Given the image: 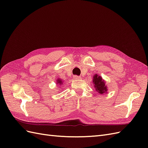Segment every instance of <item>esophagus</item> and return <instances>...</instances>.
Returning <instances> with one entry per match:
<instances>
[{
  "label": "esophagus",
  "mask_w": 148,
  "mask_h": 148,
  "mask_svg": "<svg viewBox=\"0 0 148 148\" xmlns=\"http://www.w3.org/2000/svg\"><path fill=\"white\" fill-rule=\"evenodd\" d=\"M74 78L75 79H81V77H79V76H74Z\"/></svg>",
  "instance_id": "1"
}]
</instances>
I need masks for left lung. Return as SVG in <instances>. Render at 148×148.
Returning <instances> with one entry per match:
<instances>
[{
	"label": "left lung",
	"mask_w": 148,
	"mask_h": 148,
	"mask_svg": "<svg viewBox=\"0 0 148 148\" xmlns=\"http://www.w3.org/2000/svg\"><path fill=\"white\" fill-rule=\"evenodd\" d=\"M93 83L95 84L96 90L100 94H104L107 91V87L105 84L104 80L102 79L100 76L95 75L93 77Z\"/></svg>",
	"instance_id": "obj_1"
}]
</instances>
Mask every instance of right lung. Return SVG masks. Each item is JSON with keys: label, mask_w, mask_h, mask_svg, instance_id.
Returning a JSON list of instances; mask_svg holds the SVG:
<instances>
[{"label": "right lung", "mask_w": 148, "mask_h": 148, "mask_svg": "<svg viewBox=\"0 0 148 148\" xmlns=\"http://www.w3.org/2000/svg\"><path fill=\"white\" fill-rule=\"evenodd\" d=\"M57 83H59V85H60V84H62V83H63V82H62V80H61L60 79H58L57 81Z\"/></svg>", "instance_id": "add662e5"}]
</instances>
